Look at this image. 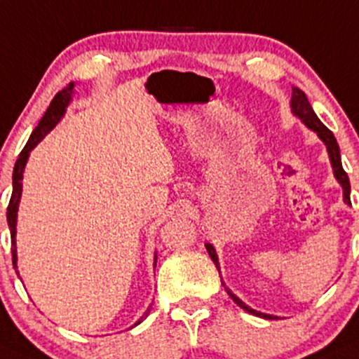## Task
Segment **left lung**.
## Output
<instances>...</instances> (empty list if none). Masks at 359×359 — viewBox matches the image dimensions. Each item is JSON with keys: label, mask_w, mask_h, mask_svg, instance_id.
<instances>
[{"label": "left lung", "mask_w": 359, "mask_h": 359, "mask_svg": "<svg viewBox=\"0 0 359 359\" xmlns=\"http://www.w3.org/2000/svg\"><path fill=\"white\" fill-rule=\"evenodd\" d=\"M290 111H292V115H296L297 118L301 120V122L304 123V126L308 127V129H311L313 132H316V135H318L320 139H322L323 144L327 146V153H329V158H330V165H332V170H334V177L337 179V182L341 184L342 187V198H344V203L346 205H351V184H349V177L348 173L344 172V168H342V161H341V151H339V144L337 141H335L334 134L327 129L325 126H323L322 122H320V118L316 116V113L313 111L311 104H309L306 94L303 93L301 89L297 88H292V97H290ZM206 246V251H208L210 258L213 259L215 266H217L218 273H220V263H218V256H217V251H215V248L211 246L210 243L205 244ZM222 285L225 287L224 280H222ZM227 290V294L230 297H232L233 303L237 304L239 308H243L244 311L251 313V315L255 316H259V318H266V320H277V316L273 315H266V313H262V311H256V309H252L251 306H248L244 301H241L239 297L236 296V294L232 292L229 287H225Z\"/></svg>", "instance_id": "left-lung-1"}]
</instances>
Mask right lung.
<instances>
[{
    "instance_id": "1",
    "label": "right lung",
    "mask_w": 359,
    "mask_h": 359,
    "mask_svg": "<svg viewBox=\"0 0 359 359\" xmlns=\"http://www.w3.org/2000/svg\"><path fill=\"white\" fill-rule=\"evenodd\" d=\"M74 86H75L74 82H70L67 88H63L55 97H53L50 108H48L46 113H44V116L41 118L39 126L32 130L27 144H25V148L22 149V153L18 154V160L17 163H15L13 191H11L10 205H8V210H6V220H8V227L11 233V259H13L15 270H17V239H15V236H17V213H18V205H20V198H22V180H24L25 165H27L30 151L36 148V146L43 141L44 135H46L51 129H55L56 123L63 118V115H65L67 111V107H69L72 101V96H74ZM154 266H156V255H154ZM17 275H18V270H17ZM18 277H20V275H18ZM149 308L146 309L144 315H142L134 325H139V323L149 315Z\"/></svg>"
}]
</instances>
